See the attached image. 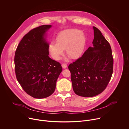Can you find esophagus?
I'll return each instance as SVG.
<instances>
[{"label": "esophagus", "instance_id": "34e87169", "mask_svg": "<svg viewBox=\"0 0 129 129\" xmlns=\"http://www.w3.org/2000/svg\"><path fill=\"white\" fill-rule=\"evenodd\" d=\"M62 67L63 68H66L67 67V65L66 64H62Z\"/></svg>", "mask_w": 129, "mask_h": 129}]
</instances>
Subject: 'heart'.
I'll return each instance as SVG.
<instances>
[{"mask_svg": "<svg viewBox=\"0 0 129 129\" xmlns=\"http://www.w3.org/2000/svg\"><path fill=\"white\" fill-rule=\"evenodd\" d=\"M56 42H51L48 47V51L54 60H59L65 49L68 56L75 60L79 58L83 53L86 38L81 30L67 29L60 31L57 35Z\"/></svg>", "mask_w": 129, "mask_h": 129, "instance_id": "b5f03b06", "label": "heart"}]
</instances>
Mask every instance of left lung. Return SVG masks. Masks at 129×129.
Here are the masks:
<instances>
[{
	"instance_id": "1",
	"label": "left lung",
	"mask_w": 129,
	"mask_h": 129,
	"mask_svg": "<svg viewBox=\"0 0 129 129\" xmlns=\"http://www.w3.org/2000/svg\"><path fill=\"white\" fill-rule=\"evenodd\" d=\"M93 46L68 66L75 93L81 96H96L106 89L113 73V59L109 42L96 27L93 26Z\"/></svg>"
}]
</instances>
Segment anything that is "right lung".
<instances>
[{"instance_id":"add662e5","label":"right lung","mask_w":129,"mask_h":129,"mask_svg":"<svg viewBox=\"0 0 129 129\" xmlns=\"http://www.w3.org/2000/svg\"><path fill=\"white\" fill-rule=\"evenodd\" d=\"M51 26L43 25L29 31L15 52L17 80L26 92L36 99L46 98L54 92L62 71L60 63L48 56L47 31Z\"/></svg>"}]
</instances>
